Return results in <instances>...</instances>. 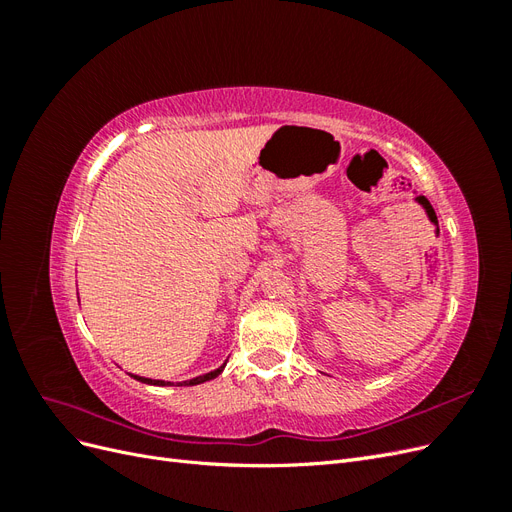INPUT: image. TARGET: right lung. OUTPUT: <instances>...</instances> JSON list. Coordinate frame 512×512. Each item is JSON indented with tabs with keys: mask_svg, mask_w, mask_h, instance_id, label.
I'll return each instance as SVG.
<instances>
[{
	"mask_svg": "<svg viewBox=\"0 0 512 512\" xmlns=\"http://www.w3.org/2000/svg\"><path fill=\"white\" fill-rule=\"evenodd\" d=\"M224 367H226V361L218 367V369H213V371H209V374H203V376H196V378H190V380H183V382H177V386H194V384H203V382H209V380H213V378H218L222 371H224ZM132 378L134 380H138V382H145V384H153V386H170L173 382H166V380H153V378H143V376H136V374H132ZM175 386V384H173Z\"/></svg>",
	"mask_w": 512,
	"mask_h": 512,
	"instance_id": "obj_1",
	"label": "right lung"
}]
</instances>
